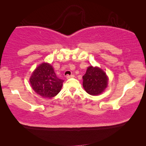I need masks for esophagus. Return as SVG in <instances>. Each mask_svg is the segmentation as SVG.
<instances>
[{"label": "esophagus", "instance_id": "esophagus-1", "mask_svg": "<svg viewBox=\"0 0 146 146\" xmlns=\"http://www.w3.org/2000/svg\"><path fill=\"white\" fill-rule=\"evenodd\" d=\"M74 76H75V75H68L67 76H66V78H73Z\"/></svg>", "mask_w": 146, "mask_h": 146}]
</instances>
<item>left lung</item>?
Here are the masks:
<instances>
[{
	"label": "left lung",
	"mask_w": 146,
	"mask_h": 146,
	"mask_svg": "<svg viewBox=\"0 0 146 146\" xmlns=\"http://www.w3.org/2000/svg\"><path fill=\"white\" fill-rule=\"evenodd\" d=\"M82 78L83 87L91 95H100L108 86L107 75L104 71L97 67L90 66Z\"/></svg>",
	"instance_id": "8db88e82"
}]
</instances>
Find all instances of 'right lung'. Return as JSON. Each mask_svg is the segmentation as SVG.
<instances>
[{"instance_id":"1","label":"right lung","mask_w":146,"mask_h":146,"mask_svg":"<svg viewBox=\"0 0 146 146\" xmlns=\"http://www.w3.org/2000/svg\"><path fill=\"white\" fill-rule=\"evenodd\" d=\"M33 90L41 97L51 98L60 92L63 80L57 77L52 66L42 63L36 68L30 77Z\"/></svg>"}]
</instances>
